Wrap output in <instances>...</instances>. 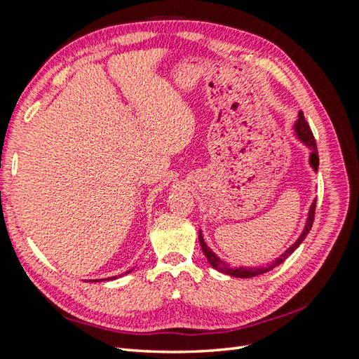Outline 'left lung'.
<instances>
[{"label": "left lung", "instance_id": "1", "mask_svg": "<svg viewBox=\"0 0 359 359\" xmlns=\"http://www.w3.org/2000/svg\"><path fill=\"white\" fill-rule=\"evenodd\" d=\"M293 130H295V135L297 137L301 140V142L306 145L309 149H310V166L313 168L314 172H318V168H319V154H318V147H316V140H314V136L311 133V130L306 121V118H304V114L299 112L298 114V119L295 126H293ZM314 211H316V199L313 201L310 210H309V215H307V222H306V226H304V231L302 233L299 235L298 240L293 243L286 252L283 255H280L276 260H273V262L268 264L266 266H253V268H247V266H231L227 262H224V260H222L219 256H217L212 250L206 245L203 236H202V232L199 231V243H201V248L202 252L206 257V260H208L210 265L219 271V273H223V274H227V276H232V277H238V278H252V277H256V276H260V274H265L268 273V271H271L273 268L278 266L281 262H285V260L295 252V250L299 247V244L306 240L307 233L310 232L311 226H313V222H314Z\"/></svg>", "mask_w": 359, "mask_h": 359}]
</instances>
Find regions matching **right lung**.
<instances>
[{
  "label": "right lung",
  "mask_w": 359,
  "mask_h": 359,
  "mask_svg": "<svg viewBox=\"0 0 359 359\" xmlns=\"http://www.w3.org/2000/svg\"><path fill=\"white\" fill-rule=\"evenodd\" d=\"M130 271H132V269H130ZM130 271H127V273H126V274H128V273H130ZM115 278H116V276H115V277H111L109 280H115ZM102 280H107V278H102ZM94 281H100V280H94Z\"/></svg>",
  "instance_id": "add662e5"
}]
</instances>
